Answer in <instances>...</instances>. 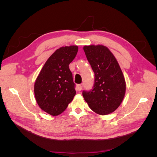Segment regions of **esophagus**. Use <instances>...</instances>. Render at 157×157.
<instances>
[{"mask_svg": "<svg viewBox=\"0 0 157 157\" xmlns=\"http://www.w3.org/2000/svg\"><path fill=\"white\" fill-rule=\"evenodd\" d=\"M83 86H84V84H78L77 85V90L78 91H80V90H82V87H83Z\"/></svg>", "mask_w": 157, "mask_h": 157, "instance_id": "34e87169", "label": "esophagus"}]
</instances>
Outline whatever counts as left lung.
<instances>
[{
	"mask_svg": "<svg viewBox=\"0 0 157 157\" xmlns=\"http://www.w3.org/2000/svg\"><path fill=\"white\" fill-rule=\"evenodd\" d=\"M84 51L94 73V84L82 96L90 108L105 115L120 106L126 92V82L115 56L103 45L84 46Z\"/></svg>",
	"mask_w": 157,
	"mask_h": 157,
	"instance_id": "obj_1",
	"label": "left lung"
}]
</instances>
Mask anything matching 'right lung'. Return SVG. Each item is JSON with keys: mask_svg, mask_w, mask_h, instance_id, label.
Returning <instances> with one entry per match:
<instances>
[{"mask_svg": "<svg viewBox=\"0 0 157 157\" xmlns=\"http://www.w3.org/2000/svg\"><path fill=\"white\" fill-rule=\"evenodd\" d=\"M77 46L61 47L46 61L35 80L34 92L40 108L52 116L67 109L76 94L69 65L78 52Z\"/></svg>", "mask_w": 157, "mask_h": 157, "instance_id": "obj_1", "label": "right lung"}]
</instances>
